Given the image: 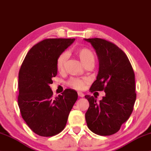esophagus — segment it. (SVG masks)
<instances>
[{
	"label": "esophagus",
	"instance_id": "34e87169",
	"mask_svg": "<svg viewBox=\"0 0 151 151\" xmlns=\"http://www.w3.org/2000/svg\"><path fill=\"white\" fill-rule=\"evenodd\" d=\"M77 93H78V95H79V97H81V98H83V97H84V94H83V93H81V92H78Z\"/></svg>",
	"mask_w": 151,
	"mask_h": 151
}]
</instances>
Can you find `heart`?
<instances>
[{
    "label": "heart",
    "instance_id": "b5f03b06",
    "mask_svg": "<svg viewBox=\"0 0 151 151\" xmlns=\"http://www.w3.org/2000/svg\"><path fill=\"white\" fill-rule=\"evenodd\" d=\"M77 56L79 57L86 68L90 65L94 66L95 63V56L94 53L87 47H79L74 50ZM68 56L66 53H61L58 55L56 59V69L58 72H62L65 68ZM88 82L87 79H78L71 78L68 81V84L72 88L76 90H82L84 88L86 83Z\"/></svg>",
    "mask_w": 151,
    "mask_h": 151
}]
</instances>
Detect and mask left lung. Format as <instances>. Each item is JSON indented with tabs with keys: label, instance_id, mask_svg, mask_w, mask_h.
<instances>
[{
	"label": "left lung",
	"instance_id": "8db88e82",
	"mask_svg": "<svg viewBox=\"0 0 151 151\" xmlns=\"http://www.w3.org/2000/svg\"><path fill=\"white\" fill-rule=\"evenodd\" d=\"M92 45L99 59V72L90 92H105L100 102L85 95L89 102L85 114L88 127L95 134L109 136L119 130L134 108V72L127 55L115 44L101 38L85 39Z\"/></svg>",
	"mask_w": 151,
	"mask_h": 151
}]
</instances>
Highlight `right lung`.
<instances>
[{
    "mask_svg": "<svg viewBox=\"0 0 151 151\" xmlns=\"http://www.w3.org/2000/svg\"><path fill=\"white\" fill-rule=\"evenodd\" d=\"M74 38H49L33 46L27 53L19 72L18 105L30 129L40 136L52 137L65 127L76 102L75 91L65 89L53 98L49 84L57 74L56 59Z\"/></svg>",
    "mask_w": 151,
    "mask_h": 151,
    "instance_id": "obj_1",
    "label": "right lung"
}]
</instances>
